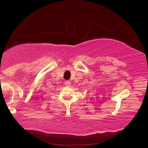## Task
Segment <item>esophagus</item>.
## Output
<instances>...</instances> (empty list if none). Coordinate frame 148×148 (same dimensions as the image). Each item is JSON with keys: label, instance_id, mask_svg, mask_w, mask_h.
<instances>
[{"label": "esophagus", "instance_id": "1", "mask_svg": "<svg viewBox=\"0 0 148 148\" xmlns=\"http://www.w3.org/2000/svg\"><path fill=\"white\" fill-rule=\"evenodd\" d=\"M64 84H65V86L69 87L70 86H71V82L69 81V80H66V81L64 82Z\"/></svg>", "mask_w": 148, "mask_h": 148}]
</instances>
